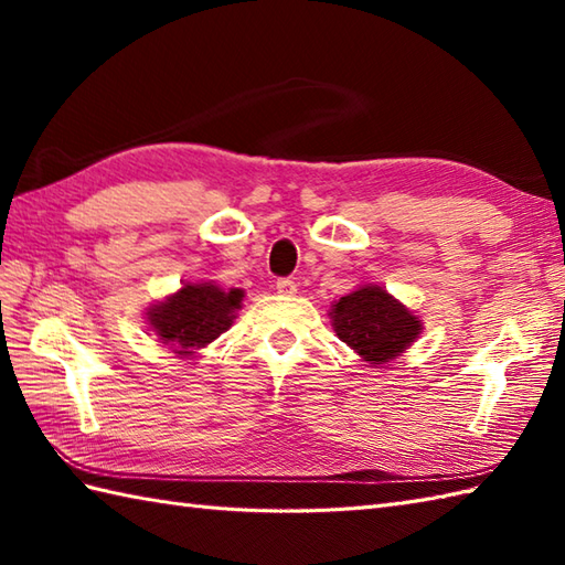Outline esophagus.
<instances>
[{"label":"esophagus","instance_id":"esophagus-1","mask_svg":"<svg viewBox=\"0 0 565 565\" xmlns=\"http://www.w3.org/2000/svg\"><path fill=\"white\" fill-rule=\"evenodd\" d=\"M298 289H296V281H291V279H279L276 281V294H281V296H294Z\"/></svg>","mask_w":565,"mask_h":565}]
</instances>
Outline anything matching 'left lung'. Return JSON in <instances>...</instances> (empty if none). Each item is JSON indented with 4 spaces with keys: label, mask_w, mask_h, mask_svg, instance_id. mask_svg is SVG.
I'll return each mask as SVG.
<instances>
[{
    "label": "left lung",
    "mask_w": 565,
    "mask_h": 565,
    "mask_svg": "<svg viewBox=\"0 0 565 565\" xmlns=\"http://www.w3.org/2000/svg\"><path fill=\"white\" fill-rule=\"evenodd\" d=\"M338 338L369 366L398 359L423 332V320L379 284H362L330 306Z\"/></svg>",
    "instance_id": "obj_1"
}]
</instances>
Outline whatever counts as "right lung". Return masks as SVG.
<instances>
[{
    "instance_id": "1",
    "label": "right lung",
    "mask_w": 565,
    "mask_h": 565,
    "mask_svg": "<svg viewBox=\"0 0 565 565\" xmlns=\"http://www.w3.org/2000/svg\"><path fill=\"white\" fill-rule=\"evenodd\" d=\"M243 289H223L215 281H186L182 289L146 308L150 332L179 359H194L203 347L233 326L243 308Z\"/></svg>"
}]
</instances>
